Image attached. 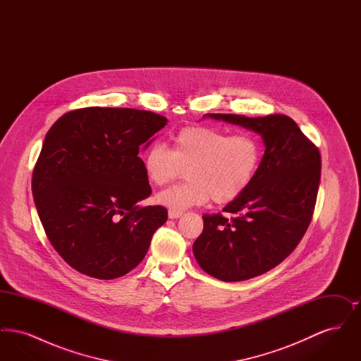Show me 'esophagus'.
<instances>
[{
  "label": "esophagus",
  "instance_id": "1",
  "mask_svg": "<svg viewBox=\"0 0 361 361\" xmlns=\"http://www.w3.org/2000/svg\"><path fill=\"white\" fill-rule=\"evenodd\" d=\"M183 215V212L181 211H176V209H169V212H168V216L171 218V219H177V218H180Z\"/></svg>",
  "mask_w": 361,
  "mask_h": 361
}]
</instances>
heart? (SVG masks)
Listing matches in <instances>:
<instances>
[{
  "instance_id": "obj_1",
  "label": "heart",
  "mask_w": 361,
  "mask_h": 361,
  "mask_svg": "<svg viewBox=\"0 0 361 361\" xmlns=\"http://www.w3.org/2000/svg\"><path fill=\"white\" fill-rule=\"evenodd\" d=\"M262 146L253 134L230 135L209 126H187L172 137V149L154 142L142 154L147 178L165 187L185 169L188 181L157 195L172 209L200 206L211 197L216 204L237 200L257 176Z\"/></svg>"
}]
</instances>
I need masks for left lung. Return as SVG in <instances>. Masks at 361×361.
<instances>
[{"instance_id": "8db88e82", "label": "left lung", "mask_w": 361, "mask_h": 361, "mask_svg": "<svg viewBox=\"0 0 361 361\" xmlns=\"http://www.w3.org/2000/svg\"><path fill=\"white\" fill-rule=\"evenodd\" d=\"M257 133L265 145L257 176L222 214L203 215L193 243L202 269L222 281L262 275L288 257L309 227L321 180L318 147L286 115L208 114Z\"/></svg>"}]
</instances>
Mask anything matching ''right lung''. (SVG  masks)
<instances>
[{"mask_svg":"<svg viewBox=\"0 0 361 361\" xmlns=\"http://www.w3.org/2000/svg\"><path fill=\"white\" fill-rule=\"evenodd\" d=\"M166 123L150 111L89 106L65 114L46 134L35 204L54 249L80 274H128L166 222L165 207L137 204L152 195L139 152Z\"/></svg>","mask_w":361,"mask_h":361,"instance_id":"add662e5","label":"right lung"}]
</instances>
